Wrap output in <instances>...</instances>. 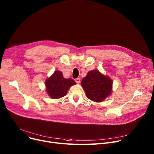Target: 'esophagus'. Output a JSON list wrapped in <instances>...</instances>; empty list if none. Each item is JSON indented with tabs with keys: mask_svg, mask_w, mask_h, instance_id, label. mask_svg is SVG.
Here are the masks:
<instances>
[{
	"mask_svg": "<svg viewBox=\"0 0 154 154\" xmlns=\"http://www.w3.org/2000/svg\"><path fill=\"white\" fill-rule=\"evenodd\" d=\"M75 81L76 82L77 84H79L80 82V78H77V79H75Z\"/></svg>",
	"mask_w": 154,
	"mask_h": 154,
	"instance_id": "esophagus-1",
	"label": "esophagus"
}]
</instances>
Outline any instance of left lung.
<instances>
[{
	"mask_svg": "<svg viewBox=\"0 0 154 154\" xmlns=\"http://www.w3.org/2000/svg\"><path fill=\"white\" fill-rule=\"evenodd\" d=\"M81 85L87 98L95 102L103 101L112 93V80L97 70L89 71Z\"/></svg>",
	"mask_w": 154,
	"mask_h": 154,
	"instance_id": "1",
	"label": "left lung"
}]
</instances>
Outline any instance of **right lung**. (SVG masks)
<instances>
[{
	"mask_svg": "<svg viewBox=\"0 0 154 154\" xmlns=\"http://www.w3.org/2000/svg\"><path fill=\"white\" fill-rule=\"evenodd\" d=\"M75 82L72 79H65L60 71L56 70L54 74L45 81L46 91L48 95L53 99H58L64 97L72 85Z\"/></svg>",
	"mask_w": 154,
	"mask_h": 154,
	"instance_id": "add662e5",
	"label": "right lung"
}]
</instances>
